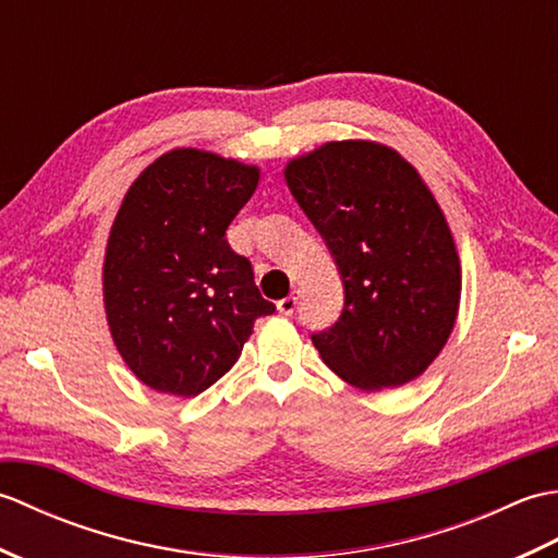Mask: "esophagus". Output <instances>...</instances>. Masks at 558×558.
Masks as SVG:
<instances>
[{"instance_id":"34e87169","label":"esophagus","mask_w":558,"mask_h":558,"mask_svg":"<svg viewBox=\"0 0 558 558\" xmlns=\"http://www.w3.org/2000/svg\"><path fill=\"white\" fill-rule=\"evenodd\" d=\"M298 304H300V292H292L290 298L278 302V312L286 314V316H292L294 310H298Z\"/></svg>"}]
</instances>
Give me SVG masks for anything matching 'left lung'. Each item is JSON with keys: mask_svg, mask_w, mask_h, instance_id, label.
I'll return each instance as SVG.
<instances>
[{"mask_svg": "<svg viewBox=\"0 0 558 558\" xmlns=\"http://www.w3.org/2000/svg\"><path fill=\"white\" fill-rule=\"evenodd\" d=\"M345 286L342 314L312 340L342 381L366 390L422 376L453 333L462 268L432 189L398 150L328 141L286 165Z\"/></svg>", "mask_w": 558, "mask_h": 558, "instance_id": "left-lung-1", "label": "left lung"}]
</instances>
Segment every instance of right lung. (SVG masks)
Instances as JSON below:
<instances>
[{"label": "right lung", "mask_w": 558, "mask_h": 558, "mask_svg": "<svg viewBox=\"0 0 558 558\" xmlns=\"http://www.w3.org/2000/svg\"><path fill=\"white\" fill-rule=\"evenodd\" d=\"M258 180V165L172 148L126 189L105 246L102 304L117 352L158 393H204L240 360L256 318L276 312L225 240Z\"/></svg>", "instance_id": "right-lung-1"}]
</instances>
